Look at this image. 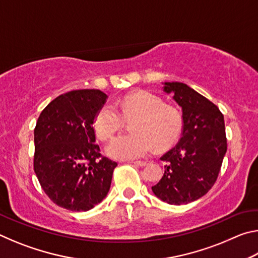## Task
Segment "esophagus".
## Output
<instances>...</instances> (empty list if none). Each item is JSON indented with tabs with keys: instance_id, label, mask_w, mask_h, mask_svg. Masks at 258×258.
Wrapping results in <instances>:
<instances>
[{
	"instance_id": "1",
	"label": "esophagus",
	"mask_w": 258,
	"mask_h": 258,
	"mask_svg": "<svg viewBox=\"0 0 258 258\" xmlns=\"http://www.w3.org/2000/svg\"><path fill=\"white\" fill-rule=\"evenodd\" d=\"M133 164L138 165V166H146V165H148V161H146V160H137V161H133Z\"/></svg>"
}]
</instances>
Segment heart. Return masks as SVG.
I'll list each match as a JSON object with an SVG mask.
<instances>
[{
    "instance_id": "b5f03b06",
    "label": "heart",
    "mask_w": 258,
    "mask_h": 258,
    "mask_svg": "<svg viewBox=\"0 0 258 258\" xmlns=\"http://www.w3.org/2000/svg\"><path fill=\"white\" fill-rule=\"evenodd\" d=\"M106 103L94 117L93 126L100 140H110L133 120L132 134L119 135L109 143L108 154L116 159L132 160L147 156L154 146L165 149L176 141L182 117L175 108L166 106L159 97L146 91L131 93L117 103Z\"/></svg>"
}]
</instances>
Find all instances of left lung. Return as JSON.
<instances>
[{
    "instance_id": "8db88e82",
    "label": "left lung",
    "mask_w": 258,
    "mask_h": 258,
    "mask_svg": "<svg viewBox=\"0 0 258 258\" xmlns=\"http://www.w3.org/2000/svg\"><path fill=\"white\" fill-rule=\"evenodd\" d=\"M164 91L182 108V137L160 158L166 163L165 173L151 189L167 204H189L206 195L217 180L228 149L224 117L186 84L166 82Z\"/></svg>"
}]
</instances>
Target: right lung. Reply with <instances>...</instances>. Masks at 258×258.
<instances>
[{
  "instance_id": "1",
  "label": "right lung",
  "mask_w": 258,
  "mask_h": 258,
  "mask_svg": "<svg viewBox=\"0 0 258 258\" xmlns=\"http://www.w3.org/2000/svg\"><path fill=\"white\" fill-rule=\"evenodd\" d=\"M108 95L100 90H74L47 104L34 130V171L52 202L86 212L110 189L116 161L100 154L94 117Z\"/></svg>"
}]
</instances>
